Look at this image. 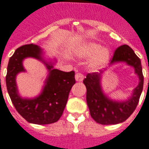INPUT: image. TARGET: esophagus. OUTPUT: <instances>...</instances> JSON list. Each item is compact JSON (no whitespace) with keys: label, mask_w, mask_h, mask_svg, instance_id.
<instances>
[{"label":"esophagus","mask_w":149,"mask_h":149,"mask_svg":"<svg viewBox=\"0 0 149 149\" xmlns=\"http://www.w3.org/2000/svg\"><path fill=\"white\" fill-rule=\"evenodd\" d=\"M75 78H76V80L78 81V82H81L83 81V79H84V75L81 74V73H79V72H77L75 75Z\"/></svg>","instance_id":"esophagus-1"}]
</instances>
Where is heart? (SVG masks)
I'll return each mask as SVG.
<instances>
[{
	"label": "heart",
	"mask_w": 149,
	"mask_h": 149,
	"mask_svg": "<svg viewBox=\"0 0 149 149\" xmlns=\"http://www.w3.org/2000/svg\"><path fill=\"white\" fill-rule=\"evenodd\" d=\"M76 54L79 58H91L88 65L93 70L105 66L111 57V52L108 47H103L101 44L93 41L85 42L79 45L76 50Z\"/></svg>",
	"instance_id": "b5f03b06"
}]
</instances>
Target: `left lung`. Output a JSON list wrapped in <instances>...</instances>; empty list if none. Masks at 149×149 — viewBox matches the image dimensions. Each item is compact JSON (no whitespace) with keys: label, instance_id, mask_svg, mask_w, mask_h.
<instances>
[{"label":"left lung","instance_id":"obj_1","mask_svg":"<svg viewBox=\"0 0 149 149\" xmlns=\"http://www.w3.org/2000/svg\"><path fill=\"white\" fill-rule=\"evenodd\" d=\"M119 62H126L128 65L134 67L135 73L139 78V84L128 99L112 100L104 93L101 80L105 70H100V72L88 73L84 79V84L87 87V103L90 113L91 117L100 124H117L127 120L137 107L142 92L144 77L141 60L127 44L116 50L110 65Z\"/></svg>","mask_w":149,"mask_h":149}]
</instances>
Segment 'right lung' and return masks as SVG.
I'll use <instances>...</instances> for the list:
<instances>
[{
  "label": "right lung",
  "mask_w": 149,
  "mask_h": 149,
  "mask_svg": "<svg viewBox=\"0 0 149 149\" xmlns=\"http://www.w3.org/2000/svg\"><path fill=\"white\" fill-rule=\"evenodd\" d=\"M33 57L44 62L49 70L42 93L33 99L22 98L16 84V76L24 72L22 62ZM54 63L44 59L43 50L36 44H26L15 50L10 58L7 69L6 86L15 109L27 122L34 124H50L62 116L70 90L75 84V72L54 69Z\"/></svg>",
  "instance_id": "1"
}]
</instances>
